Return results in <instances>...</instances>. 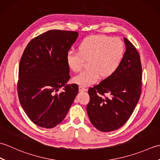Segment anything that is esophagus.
Returning a JSON list of instances; mask_svg holds the SVG:
<instances>
[{"label": "esophagus", "mask_w": 160, "mask_h": 160, "mask_svg": "<svg viewBox=\"0 0 160 160\" xmlns=\"http://www.w3.org/2000/svg\"><path fill=\"white\" fill-rule=\"evenodd\" d=\"M79 91H80V92H84V91H87V89H86L85 87H84L82 86H80L79 87Z\"/></svg>", "instance_id": "1"}]
</instances>
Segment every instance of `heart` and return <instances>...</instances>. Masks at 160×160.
I'll return each mask as SVG.
<instances>
[{
  "instance_id": "1",
  "label": "heart",
  "mask_w": 160,
  "mask_h": 160,
  "mask_svg": "<svg viewBox=\"0 0 160 160\" xmlns=\"http://www.w3.org/2000/svg\"><path fill=\"white\" fill-rule=\"evenodd\" d=\"M78 50L67 52V64L71 70L77 72L82 69L84 60H89V69L73 78L74 82L87 87L96 83L101 76L107 78L116 72L123 58L124 47L118 38L98 35L84 38Z\"/></svg>"
}]
</instances>
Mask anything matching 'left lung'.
Instances as JSON below:
<instances>
[{"instance_id":"1","label":"left lung","mask_w":160,"mask_h":160,"mask_svg":"<svg viewBox=\"0 0 160 160\" xmlns=\"http://www.w3.org/2000/svg\"><path fill=\"white\" fill-rule=\"evenodd\" d=\"M126 52L114 74L88 91L90 97L87 111L98 130L109 132L122 127L131 117L140 97L142 65L140 55L124 38ZM107 94L108 97H104Z\"/></svg>"}]
</instances>
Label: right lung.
Masks as SVG:
<instances>
[{"mask_svg": "<svg viewBox=\"0 0 160 160\" xmlns=\"http://www.w3.org/2000/svg\"><path fill=\"white\" fill-rule=\"evenodd\" d=\"M78 36L77 32L49 30L32 39L24 51L18 72L20 103L38 127L52 128L62 122L78 93L70 79L67 52ZM60 88L64 91L55 92Z\"/></svg>", "mask_w": 160, "mask_h": 160, "instance_id": "1", "label": "right lung"}]
</instances>
